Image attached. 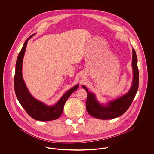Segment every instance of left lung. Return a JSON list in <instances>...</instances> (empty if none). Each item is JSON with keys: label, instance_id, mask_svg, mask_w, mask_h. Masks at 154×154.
<instances>
[{"label": "left lung", "instance_id": "left-lung-1", "mask_svg": "<svg viewBox=\"0 0 154 154\" xmlns=\"http://www.w3.org/2000/svg\"><path fill=\"white\" fill-rule=\"evenodd\" d=\"M132 67L133 80L130 91L126 95L117 100L109 103L104 106L96 100L95 96L89 92L88 89L82 86L87 92L86 108L88 113L94 117L101 119H110L122 116L131 106L139 88V73L137 67V58L134 49H133Z\"/></svg>", "mask_w": 154, "mask_h": 154}]
</instances>
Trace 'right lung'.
<instances>
[{
	"label": "right lung",
	"mask_w": 154,
	"mask_h": 154,
	"mask_svg": "<svg viewBox=\"0 0 154 154\" xmlns=\"http://www.w3.org/2000/svg\"><path fill=\"white\" fill-rule=\"evenodd\" d=\"M34 35H32L26 39L17 59L14 75L15 92L19 102L31 117L41 121H52L58 119L62 115L66 100L70 95L77 90L79 85L69 90L54 106H46L32 96L22 79V66L28 41Z\"/></svg>",
	"instance_id": "1"
}]
</instances>
